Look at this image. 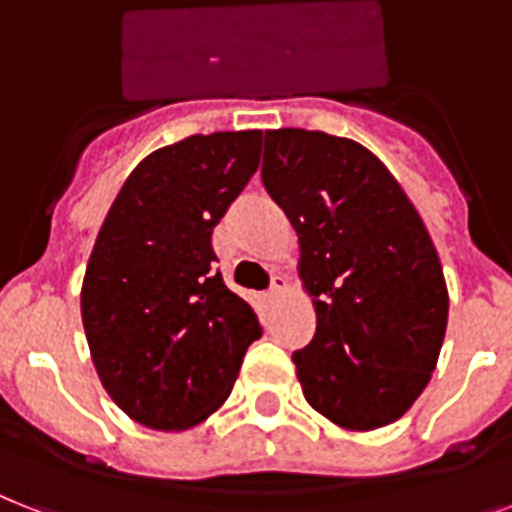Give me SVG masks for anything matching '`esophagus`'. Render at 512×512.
<instances>
[{"instance_id":"esophagus-1","label":"esophagus","mask_w":512,"mask_h":512,"mask_svg":"<svg viewBox=\"0 0 512 512\" xmlns=\"http://www.w3.org/2000/svg\"><path fill=\"white\" fill-rule=\"evenodd\" d=\"M284 289H286V278H284V276H278V273H276V276H273V281H270L268 297H270V299H276L278 294L284 292Z\"/></svg>"}]
</instances>
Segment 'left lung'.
<instances>
[{
    "instance_id": "left-lung-1",
    "label": "left lung",
    "mask_w": 512,
    "mask_h": 512,
    "mask_svg": "<svg viewBox=\"0 0 512 512\" xmlns=\"http://www.w3.org/2000/svg\"><path fill=\"white\" fill-rule=\"evenodd\" d=\"M263 184L299 236L313 342L292 355L305 400L350 431L389 426L436 368L447 284L421 215L371 149L305 128L265 131Z\"/></svg>"
}]
</instances>
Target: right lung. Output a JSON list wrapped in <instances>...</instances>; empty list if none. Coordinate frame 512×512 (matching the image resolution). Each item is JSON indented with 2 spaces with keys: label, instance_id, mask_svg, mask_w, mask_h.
<instances>
[{
  "label": "right lung",
  "instance_id": "add662e5",
  "mask_svg": "<svg viewBox=\"0 0 512 512\" xmlns=\"http://www.w3.org/2000/svg\"><path fill=\"white\" fill-rule=\"evenodd\" d=\"M263 131L194 134L131 170L91 249L81 318L112 402L155 431L207 421L263 336L226 286L213 228L260 165Z\"/></svg>",
  "mask_w": 512,
  "mask_h": 512
}]
</instances>
